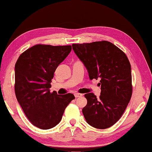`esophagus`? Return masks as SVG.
<instances>
[{
    "label": "esophagus",
    "mask_w": 152,
    "mask_h": 152,
    "mask_svg": "<svg viewBox=\"0 0 152 152\" xmlns=\"http://www.w3.org/2000/svg\"><path fill=\"white\" fill-rule=\"evenodd\" d=\"M74 95H75V97H76V98L81 97V96H83L82 94H79V93H75Z\"/></svg>",
    "instance_id": "1"
}]
</instances>
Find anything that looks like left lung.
Masks as SVG:
<instances>
[{
	"instance_id": "8db88e82",
	"label": "left lung",
	"mask_w": 152,
	"mask_h": 152,
	"mask_svg": "<svg viewBox=\"0 0 152 152\" xmlns=\"http://www.w3.org/2000/svg\"><path fill=\"white\" fill-rule=\"evenodd\" d=\"M73 50L84 63L89 79H99V98L84 95L87 104L82 109L86 122L105 129L115 123L126 110L132 95L131 67L127 56L108 41L73 44Z\"/></svg>"
}]
</instances>
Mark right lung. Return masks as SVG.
Returning <instances> with one entry per match:
<instances>
[{"label":"right lung","instance_id":"add662e5","mask_svg":"<svg viewBox=\"0 0 152 152\" xmlns=\"http://www.w3.org/2000/svg\"><path fill=\"white\" fill-rule=\"evenodd\" d=\"M71 51V45H36L21 53L15 65V94L33 126L47 130L58 125L75 99L71 93L50 92L54 73Z\"/></svg>","mask_w":152,"mask_h":152}]
</instances>
